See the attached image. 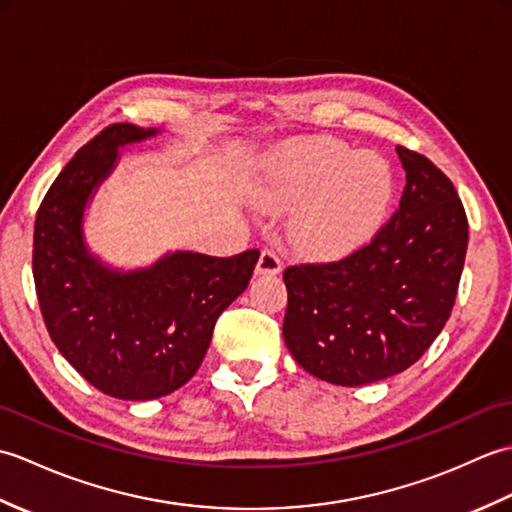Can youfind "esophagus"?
I'll return each instance as SVG.
<instances>
[{
	"mask_svg": "<svg viewBox=\"0 0 512 512\" xmlns=\"http://www.w3.org/2000/svg\"><path fill=\"white\" fill-rule=\"evenodd\" d=\"M255 273H257V275H264V277L281 273V259L277 257L275 250H268V248L262 250V255H259V262H257Z\"/></svg>",
	"mask_w": 512,
	"mask_h": 512,
	"instance_id": "obj_1",
	"label": "esophagus"
}]
</instances>
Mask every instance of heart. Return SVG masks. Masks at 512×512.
Here are the masks:
<instances>
[{"mask_svg":"<svg viewBox=\"0 0 512 512\" xmlns=\"http://www.w3.org/2000/svg\"><path fill=\"white\" fill-rule=\"evenodd\" d=\"M396 180L374 151H352L332 136H303L264 162L255 198L268 211L295 207L288 239L301 255L341 259L367 246L385 226Z\"/></svg>","mask_w":512,"mask_h":512,"instance_id":"obj_1","label":"heart"}]
</instances>
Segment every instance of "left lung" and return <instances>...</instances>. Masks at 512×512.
I'll use <instances>...</instances> for the list:
<instances>
[{"label":"left lung","instance_id":"left-lung-1","mask_svg":"<svg viewBox=\"0 0 512 512\" xmlns=\"http://www.w3.org/2000/svg\"><path fill=\"white\" fill-rule=\"evenodd\" d=\"M407 184L380 233L332 264L284 270V341L295 361L332 385L358 387L405 372L453 310L469 222L453 182L396 147Z\"/></svg>","mask_w":512,"mask_h":512}]
</instances>
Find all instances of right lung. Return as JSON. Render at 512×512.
Listing matches in <instances>:
<instances>
[{"instance_id": "right-lung-1", "label": "right lung", "mask_w": 512, "mask_h": 512, "mask_svg": "<svg viewBox=\"0 0 512 512\" xmlns=\"http://www.w3.org/2000/svg\"><path fill=\"white\" fill-rule=\"evenodd\" d=\"M156 134L129 123L103 129L63 167L35 220L32 275L50 339L90 385L121 400L167 396L198 372L217 317L248 288L259 259L255 248L233 257L176 250L118 270L92 253L85 209L118 149Z\"/></svg>"}]
</instances>
